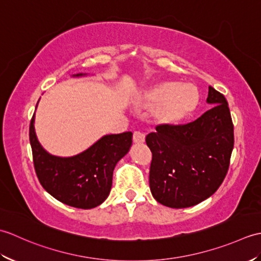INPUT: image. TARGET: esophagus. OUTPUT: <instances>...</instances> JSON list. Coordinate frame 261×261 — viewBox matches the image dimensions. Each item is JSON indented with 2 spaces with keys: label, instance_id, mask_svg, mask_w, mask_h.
<instances>
[{
  "label": "esophagus",
  "instance_id": "obj_1",
  "mask_svg": "<svg viewBox=\"0 0 261 261\" xmlns=\"http://www.w3.org/2000/svg\"><path fill=\"white\" fill-rule=\"evenodd\" d=\"M145 138H146V136L143 135L142 132L136 131L134 134V142L135 143H143L145 142Z\"/></svg>",
  "mask_w": 261,
  "mask_h": 261
}]
</instances>
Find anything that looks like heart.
<instances>
[{
  "label": "heart",
  "mask_w": 261,
  "mask_h": 261,
  "mask_svg": "<svg viewBox=\"0 0 261 261\" xmlns=\"http://www.w3.org/2000/svg\"><path fill=\"white\" fill-rule=\"evenodd\" d=\"M198 102L196 87L187 83H157L143 88L135 97L138 110H153L158 123L171 125L179 123L193 112Z\"/></svg>",
  "instance_id": "obj_1"
}]
</instances>
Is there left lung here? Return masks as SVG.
Returning a JSON list of instances; mask_svg holds the SVG:
<instances>
[{"mask_svg": "<svg viewBox=\"0 0 261 261\" xmlns=\"http://www.w3.org/2000/svg\"><path fill=\"white\" fill-rule=\"evenodd\" d=\"M211 108L195 121L158 125L146 137L152 152L149 185L165 206L184 208L216 192L228 173L234 136L223 94L208 86Z\"/></svg>", "mask_w": 261, "mask_h": 261, "instance_id": "left-lung-1", "label": "left lung"}]
</instances>
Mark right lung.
Instances as JSON below:
<instances>
[{
	"mask_svg": "<svg viewBox=\"0 0 261 261\" xmlns=\"http://www.w3.org/2000/svg\"><path fill=\"white\" fill-rule=\"evenodd\" d=\"M77 74L74 76H83ZM35 114L30 129L33 165L42 187L59 202L88 210L108 198L115 165L132 145V132L102 137L92 147L73 157L62 158L48 153L35 132Z\"/></svg>",
	"mask_w": 261,
	"mask_h": 261,
	"instance_id": "right-lung-1",
	"label": "right lung"
}]
</instances>
